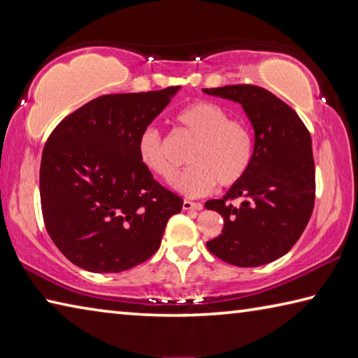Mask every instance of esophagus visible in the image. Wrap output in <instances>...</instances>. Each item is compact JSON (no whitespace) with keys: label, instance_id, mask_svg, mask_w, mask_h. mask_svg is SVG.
<instances>
[{"label":"esophagus","instance_id":"obj_1","mask_svg":"<svg viewBox=\"0 0 358 358\" xmlns=\"http://www.w3.org/2000/svg\"><path fill=\"white\" fill-rule=\"evenodd\" d=\"M203 205L199 202H189V201H183V210H202Z\"/></svg>","mask_w":358,"mask_h":358}]
</instances>
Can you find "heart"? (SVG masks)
<instances>
[{"mask_svg":"<svg viewBox=\"0 0 358 358\" xmlns=\"http://www.w3.org/2000/svg\"><path fill=\"white\" fill-rule=\"evenodd\" d=\"M180 131L192 138L189 153L191 169L175 183L177 189L189 197L208 194L216 183L232 186L245 177L252 161V136L243 121L229 118L221 106L196 101L175 113ZM143 167L164 181H172L178 167L169 159L164 137L156 128H147L137 143Z\"/></svg>","mask_w":358,"mask_h":358,"instance_id":"heart-1","label":"heart"}]
</instances>
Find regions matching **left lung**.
Masks as SVG:
<instances>
[{"label":"left lung","instance_id":"8db88e82","mask_svg":"<svg viewBox=\"0 0 358 358\" xmlns=\"http://www.w3.org/2000/svg\"><path fill=\"white\" fill-rule=\"evenodd\" d=\"M203 93L238 102L254 129L245 177L222 199L205 202V208L224 217L222 234L207 241L208 251L237 266L273 262L296 243L314 208L310 132L294 108L256 85L205 88Z\"/></svg>","mask_w":358,"mask_h":358}]
</instances>
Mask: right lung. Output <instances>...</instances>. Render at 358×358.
<instances>
[{"mask_svg":"<svg viewBox=\"0 0 358 358\" xmlns=\"http://www.w3.org/2000/svg\"><path fill=\"white\" fill-rule=\"evenodd\" d=\"M178 90L101 96L48 137L39 172L42 216L53 243L74 265L118 273L159 250L183 199L143 167L137 143Z\"/></svg>","mask_w":358,"mask_h":358,"instance_id":"right-lung-1","label":"right lung"}]
</instances>
